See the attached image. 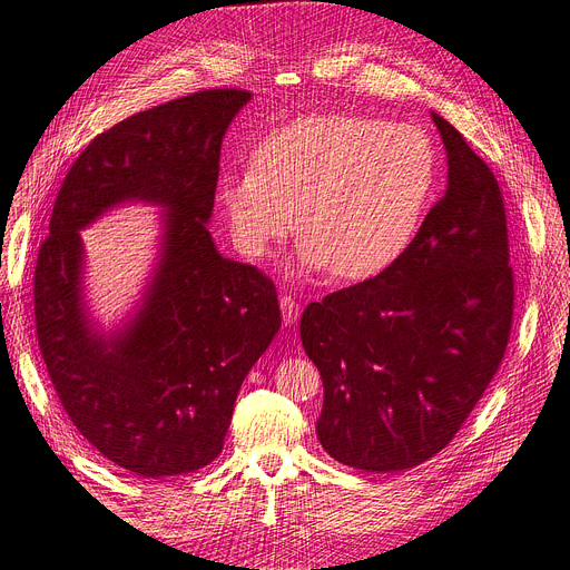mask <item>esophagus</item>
<instances>
[{"label":"esophagus","instance_id":"34e87169","mask_svg":"<svg viewBox=\"0 0 570 570\" xmlns=\"http://www.w3.org/2000/svg\"><path fill=\"white\" fill-rule=\"evenodd\" d=\"M281 313H283L285 325H294V323H297V315H299V304L294 302L289 294H283V297H281Z\"/></svg>","mask_w":570,"mask_h":570}]
</instances>
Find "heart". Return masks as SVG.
I'll return each mask as SVG.
<instances>
[{"label": "heart", "mask_w": 570, "mask_h": 570, "mask_svg": "<svg viewBox=\"0 0 570 570\" xmlns=\"http://www.w3.org/2000/svg\"><path fill=\"white\" fill-rule=\"evenodd\" d=\"M438 177L435 145L419 126L315 114L268 132L219 194L245 255H268L299 224V264L357 283L414 245Z\"/></svg>", "instance_id": "1"}]
</instances>
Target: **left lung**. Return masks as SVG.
Returning <instances> with one entry per match:
<instances>
[{
  "mask_svg": "<svg viewBox=\"0 0 570 570\" xmlns=\"http://www.w3.org/2000/svg\"><path fill=\"white\" fill-rule=\"evenodd\" d=\"M446 149L444 196L406 255L302 315L321 370L317 440L338 463L397 472L440 453L503 362L514 313L508 217L498 179L432 114Z\"/></svg>",
  "mask_w": 570,
  "mask_h": 570,
  "instance_id": "obj_1",
  "label": "left lung"
}]
</instances>
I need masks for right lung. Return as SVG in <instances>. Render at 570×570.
I'll use <instances>...</instances> for the list:
<instances>
[{
  "label": "right lung",
  "mask_w": 570,
  "mask_h": 570,
  "mask_svg": "<svg viewBox=\"0 0 570 570\" xmlns=\"http://www.w3.org/2000/svg\"><path fill=\"white\" fill-rule=\"evenodd\" d=\"M240 88H206L94 138L65 175L35 268L39 351L62 409L102 456L175 476L219 456L240 385L281 330L276 285L217 253L208 232ZM126 199L164 205L163 259L117 335L87 321L78 232Z\"/></svg>",
  "instance_id": "1"
}]
</instances>
